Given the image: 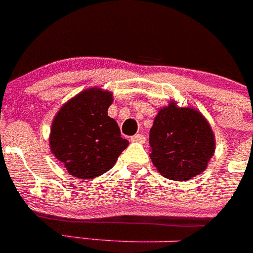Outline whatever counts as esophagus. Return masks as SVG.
Listing matches in <instances>:
<instances>
[{"label":"esophagus","mask_w":253,"mask_h":253,"mask_svg":"<svg viewBox=\"0 0 253 253\" xmlns=\"http://www.w3.org/2000/svg\"><path fill=\"white\" fill-rule=\"evenodd\" d=\"M131 141L143 143V142H145V137L143 136V134H134V136L131 137Z\"/></svg>","instance_id":"34e87169"}]
</instances>
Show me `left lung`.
<instances>
[{"instance_id": "1", "label": "left lung", "mask_w": 253, "mask_h": 253, "mask_svg": "<svg viewBox=\"0 0 253 253\" xmlns=\"http://www.w3.org/2000/svg\"><path fill=\"white\" fill-rule=\"evenodd\" d=\"M150 159L164 177L187 181L206 170L215 150L211 125L200 111L178 108L175 101L160 109L149 132Z\"/></svg>"}]
</instances>
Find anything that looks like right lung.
Listing matches in <instances>:
<instances>
[{
  "label": "right lung",
  "mask_w": 253,
  "mask_h": 253,
  "mask_svg": "<svg viewBox=\"0 0 253 253\" xmlns=\"http://www.w3.org/2000/svg\"><path fill=\"white\" fill-rule=\"evenodd\" d=\"M111 91L89 88L68 100L53 119L50 149L68 174L94 178L109 171L128 145L108 115Z\"/></svg>",
  "instance_id": "obj_1"
}]
</instances>
